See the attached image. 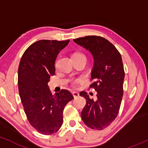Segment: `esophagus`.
Segmentation results:
<instances>
[{"mask_svg":"<svg viewBox=\"0 0 148 148\" xmlns=\"http://www.w3.org/2000/svg\"><path fill=\"white\" fill-rule=\"evenodd\" d=\"M72 95H73V97H74V99H76V98L79 97V94L78 93V92H72Z\"/></svg>","mask_w":148,"mask_h":148,"instance_id":"esophagus-1","label":"esophagus"}]
</instances>
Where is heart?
Wrapping results in <instances>:
<instances>
[{
  "instance_id": "1",
  "label": "heart",
  "mask_w": 148,
  "mask_h": 148,
  "mask_svg": "<svg viewBox=\"0 0 148 148\" xmlns=\"http://www.w3.org/2000/svg\"><path fill=\"white\" fill-rule=\"evenodd\" d=\"M81 56H85L83 54H81V53L76 52L74 53V54H73L72 58H78V57H81Z\"/></svg>"
}]
</instances>
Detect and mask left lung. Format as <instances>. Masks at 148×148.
Wrapping results in <instances>:
<instances>
[{
  "mask_svg": "<svg viewBox=\"0 0 148 148\" xmlns=\"http://www.w3.org/2000/svg\"><path fill=\"white\" fill-rule=\"evenodd\" d=\"M74 41L90 51L94 58V82L90 88L97 91V99H91L85 92H80L86 100L82 120L90 128L101 130L114 121L120 109L125 77L121 55L113 44L101 36H88Z\"/></svg>",
  "mask_w": 148,
  "mask_h": 148,
  "instance_id": "8db88e82",
  "label": "left lung"
}]
</instances>
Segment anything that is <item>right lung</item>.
<instances>
[{"label":"right lung","instance_id":"1","mask_svg":"<svg viewBox=\"0 0 148 148\" xmlns=\"http://www.w3.org/2000/svg\"><path fill=\"white\" fill-rule=\"evenodd\" d=\"M69 42H35L26 49L19 63L18 85L21 102L29 123L40 134L50 135L60 129L64 108L74 99L67 90L52 95L47 85L55 74L56 57Z\"/></svg>","mask_w":148,"mask_h":148}]
</instances>
